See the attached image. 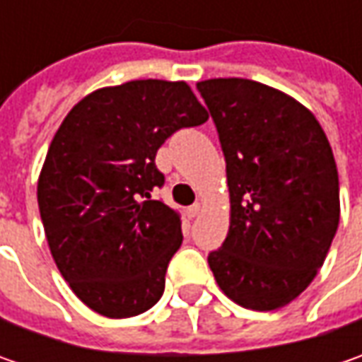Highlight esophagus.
I'll return each instance as SVG.
<instances>
[{
    "instance_id": "1",
    "label": "esophagus",
    "mask_w": 362,
    "mask_h": 362,
    "mask_svg": "<svg viewBox=\"0 0 362 362\" xmlns=\"http://www.w3.org/2000/svg\"><path fill=\"white\" fill-rule=\"evenodd\" d=\"M202 214V203H193L187 207V216L189 217H197Z\"/></svg>"
}]
</instances>
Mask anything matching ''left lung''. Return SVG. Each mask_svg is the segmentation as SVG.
I'll use <instances>...</instances> for the list:
<instances>
[{
	"instance_id": "1",
	"label": "left lung",
	"mask_w": 362,
	"mask_h": 362,
	"mask_svg": "<svg viewBox=\"0 0 362 362\" xmlns=\"http://www.w3.org/2000/svg\"><path fill=\"white\" fill-rule=\"evenodd\" d=\"M216 122L230 187V231L207 262L243 308L276 310L306 290L339 228V173L314 115L245 78L197 82Z\"/></svg>"
}]
</instances>
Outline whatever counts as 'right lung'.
<instances>
[{
	"mask_svg": "<svg viewBox=\"0 0 362 362\" xmlns=\"http://www.w3.org/2000/svg\"><path fill=\"white\" fill-rule=\"evenodd\" d=\"M207 110L185 82L132 80L82 98L64 119L37 181L49 252L78 298L108 318L153 308L183 242L181 219L153 189L173 132Z\"/></svg>",
	"mask_w": 362,
	"mask_h": 362,
	"instance_id": "add662e5",
	"label": "right lung"
}]
</instances>
